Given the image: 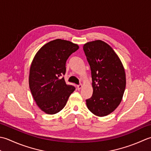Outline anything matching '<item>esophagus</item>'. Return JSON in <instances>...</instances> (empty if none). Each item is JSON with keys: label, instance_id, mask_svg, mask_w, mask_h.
Returning a JSON list of instances; mask_svg holds the SVG:
<instances>
[{"label": "esophagus", "instance_id": "1", "mask_svg": "<svg viewBox=\"0 0 151 151\" xmlns=\"http://www.w3.org/2000/svg\"><path fill=\"white\" fill-rule=\"evenodd\" d=\"M77 88H78V90H80L82 88V85L81 84H79V85H77Z\"/></svg>", "mask_w": 151, "mask_h": 151}]
</instances>
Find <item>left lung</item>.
<instances>
[{
  "mask_svg": "<svg viewBox=\"0 0 151 151\" xmlns=\"http://www.w3.org/2000/svg\"><path fill=\"white\" fill-rule=\"evenodd\" d=\"M83 51L90 65L93 93L86 100L94 115L104 116L121 103L126 87V74L121 60L112 47L101 40L87 42Z\"/></svg>",
  "mask_w": 151,
  "mask_h": 151,
  "instance_id": "1",
  "label": "left lung"
}]
</instances>
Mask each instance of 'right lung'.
<instances>
[{"instance_id": "right-lung-1", "label": "right lung", "mask_w": 151, "mask_h": 151, "mask_svg": "<svg viewBox=\"0 0 151 151\" xmlns=\"http://www.w3.org/2000/svg\"><path fill=\"white\" fill-rule=\"evenodd\" d=\"M78 45L57 39L40 49L33 58L29 73V87L38 106L47 114L59 112L76 88L66 83L64 77L68 57Z\"/></svg>"}]
</instances>
